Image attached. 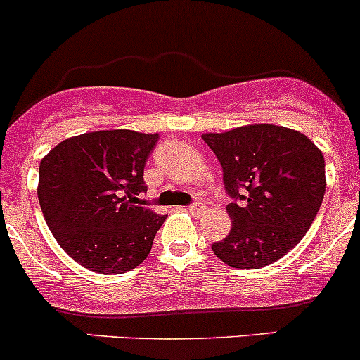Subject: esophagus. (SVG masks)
I'll list each match as a JSON object with an SVG mask.
<instances>
[{"instance_id":"obj_1","label":"esophagus","mask_w":360,"mask_h":360,"mask_svg":"<svg viewBox=\"0 0 360 360\" xmlns=\"http://www.w3.org/2000/svg\"><path fill=\"white\" fill-rule=\"evenodd\" d=\"M188 211H190L191 216H202L205 212V205L200 204V202H195V204L188 207Z\"/></svg>"}]
</instances>
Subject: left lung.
<instances>
[{
  "label": "left lung",
  "mask_w": 360,
  "mask_h": 360,
  "mask_svg": "<svg viewBox=\"0 0 360 360\" xmlns=\"http://www.w3.org/2000/svg\"><path fill=\"white\" fill-rule=\"evenodd\" d=\"M223 169L232 229L212 251L236 269L280 260L308 232L326 193L323 155L306 135L276 124L204 134Z\"/></svg>",
  "instance_id": "left-lung-1"
}]
</instances>
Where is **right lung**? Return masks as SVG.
<instances>
[{
  "label": "right lung",
  "mask_w": 360,
  "mask_h": 360,
  "mask_svg": "<svg viewBox=\"0 0 360 360\" xmlns=\"http://www.w3.org/2000/svg\"><path fill=\"white\" fill-rule=\"evenodd\" d=\"M158 134L100 130L59 142L40 162L38 200L59 246L93 273L121 274L148 258L167 216L141 205Z\"/></svg>",
  "instance_id": "add662e5"
}]
</instances>
